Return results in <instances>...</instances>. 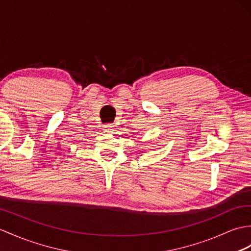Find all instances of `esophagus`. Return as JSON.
<instances>
[{"label":"esophagus","mask_w":251,"mask_h":251,"mask_svg":"<svg viewBox=\"0 0 251 251\" xmlns=\"http://www.w3.org/2000/svg\"><path fill=\"white\" fill-rule=\"evenodd\" d=\"M113 127H114V126H113L112 124H106V125H103V126H102L103 130L106 131V132H112V131H113V129H114Z\"/></svg>","instance_id":"1"}]
</instances>
